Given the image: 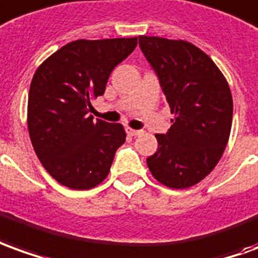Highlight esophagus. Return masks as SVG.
<instances>
[{
    "label": "esophagus",
    "instance_id": "obj_1",
    "mask_svg": "<svg viewBox=\"0 0 258 258\" xmlns=\"http://www.w3.org/2000/svg\"><path fill=\"white\" fill-rule=\"evenodd\" d=\"M126 132H127V135H131V136H139V135L143 133L142 131H136V129H132V127H127Z\"/></svg>",
    "mask_w": 258,
    "mask_h": 258
}]
</instances>
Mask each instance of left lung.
I'll use <instances>...</instances> for the list:
<instances>
[{
  "mask_svg": "<svg viewBox=\"0 0 258 258\" xmlns=\"http://www.w3.org/2000/svg\"><path fill=\"white\" fill-rule=\"evenodd\" d=\"M139 45L175 114L169 131L155 135L158 150L147 158L150 172L168 187H190L224 154L233 114L231 89L213 59L191 43L139 36Z\"/></svg>",
  "mask_w": 258,
  "mask_h": 258,
  "instance_id": "obj_1",
  "label": "left lung"
}]
</instances>
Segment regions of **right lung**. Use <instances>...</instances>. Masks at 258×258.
<instances>
[{
    "label": "right lung",
    "instance_id": "right-lung-1",
    "mask_svg": "<svg viewBox=\"0 0 258 258\" xmlns=\"http://www.w3.org/2000/svg\"><path fill=\"white\" fill-rule=\"evenodd\" d=\"M138 45V37L76 40L48 56L33 76L27 129L38 160L58 183L87 190L107 178L120 123L93 119L91 100L103 96L114 68Z\"/></svg>",
    "mask_w": 258,
    "mask_h": 258
}]
</instances>
